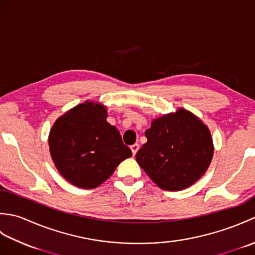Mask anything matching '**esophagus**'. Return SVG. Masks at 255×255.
I'll list each match as a JSON object with an SVG mask.
<instances>
[{
	"label": "esophagus",
	"mask_w": 255,
	"mask_h": 255,
	"mask_svg": "<svg viewBox=\"0 0 255 255\" xmlns=\"http://www.w3.org/2000/svg\"><path fill=\"white\" fill-rule=\"evenodd\" d=\"M130 149H131V151H132V154L134 155V154H136V153L138 152V150H139V144H138V143H134V144H132L131 147H130Z\"/></svg>",
	"instance_id": "obj_1"
}]
</instances>
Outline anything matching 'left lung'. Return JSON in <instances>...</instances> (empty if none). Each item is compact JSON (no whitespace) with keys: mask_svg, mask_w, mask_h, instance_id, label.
Here are the masks:
<instances>
[{"mask_svg":"<svg viewBox=\"0 0 255 255\" xmlns=\"http://www.w3.org/2000/svg\"><path fill=\"white\" fill-rule=\"evenodd\" d=\"M148 141L136 154L138 164L164 191H182L196 183L214 155L208 127L185 108L154 118Z\"/></svg>","mask_w":255,"mask_h":255,"instance_id":"obj_1","label":"left lung"}]
</instances>
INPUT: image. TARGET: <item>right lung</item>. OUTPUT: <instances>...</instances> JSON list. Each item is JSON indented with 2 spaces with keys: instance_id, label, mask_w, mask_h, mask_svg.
Wrapping results in <instances>:
<instances>
[{
  "instance_id": "add662e5",
  "label": "right lung",
  "mask_w": 255,
  "mask_h": 255,
  "mask_svg": "<svg viewBox=\"0 0 255 255\" xmlns=\"http://www.w3.org/2000/svg\"><path fill=\"white\" fill-rule=\"evenodd\" d=\"M106 118V106L85 101L52 125L48 138L51 159L58 172L74 186H100L121 162L132 155Z\"/></svg>"
}]
</instances>
